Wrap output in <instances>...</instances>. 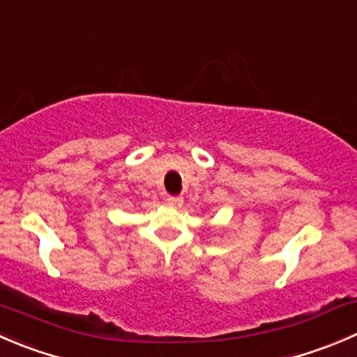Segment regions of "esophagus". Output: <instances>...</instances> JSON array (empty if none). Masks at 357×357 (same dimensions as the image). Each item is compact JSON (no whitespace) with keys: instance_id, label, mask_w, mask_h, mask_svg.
Returning a JSON list of instances; mask_svg holds the SVG:
<instances>
[{"instance_id":"obj_1","label":"esophagus","mask_w":357,"mask_h":357,"mask_svg":"<svg viewBox=\"0 0 357 357\" xmlns=\"http://www.w3.org/2000/svg\"><path fill=\"white\" fill-rule=\"evenodd\" d=\"M167 202L171 204V206H174V207H181V206H183V197H179V195H169V197H167Z\"/></svg>"}]
</instances>
